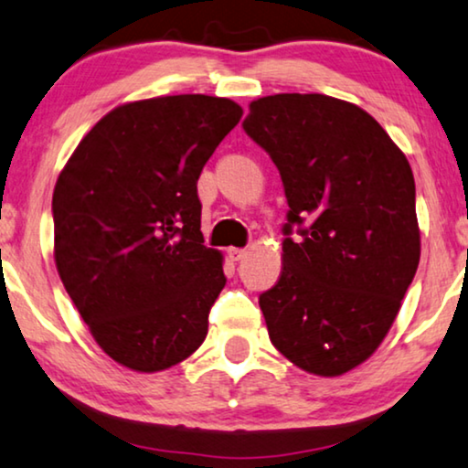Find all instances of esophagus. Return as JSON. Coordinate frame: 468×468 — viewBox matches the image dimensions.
Returning a JSON list of instances; mask_svg holds the SVG:
<instances>
[{
  "mask_svg": "<svg viewBox=\"0 0 468 468\" xmlns=\"http://www.w3.org/2000/svg\"><path fill=\"white\" fill-rule=\"evenodd\" d=\"M248 256V250H241V248H229V258H231V261H235V262H239V261H243V258Z\"/></svg>",
  "mask_w": 468,
  "mask_h": 468,
  "instance_id": "esophagus-1",
  "label": "esophagus"
}]
</instances>
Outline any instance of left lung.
I'll return each mask as SVG.
<instances>
[{
    "label": "left lung",
    "instance_id": "obj_1",
    "mask_svg": "<svg viewBox=\"0 0 468 468\" xmlns=\"http://www.w3.org/2000/svg\"><path fill=\"white\" fill-rule=\"evenodd\" d=\"M243 130L290 206L282 275L258 298L271 343L304 372L345 374L380 346L416 275L412 167L372 115L325 94L258 99Z\"/></svg>",
    "mask_w": 468,
    "mask_h": 468
}]
</instances>
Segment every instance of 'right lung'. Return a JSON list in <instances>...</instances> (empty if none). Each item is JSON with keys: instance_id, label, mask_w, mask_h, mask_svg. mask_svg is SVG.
Here are the masks:
<instances>
[{"instance_id": "obj_1", "label": "right lung", "mask_w": 468, "mask_h": 468, "mask_svg": "<svg viewBox=\"0 0 468 468\" xmlns=\"http://www.w3.org/2000/svg\"><path fill=\"white\" fill-rule=\"evenodd\" d=\"M241 107L206 94L125 102L62 167L52 195L54 261L111 359L162 372L206 340L227 277L204 246L197 180Z\"/></svg>"}]
</instances>
